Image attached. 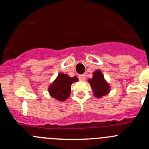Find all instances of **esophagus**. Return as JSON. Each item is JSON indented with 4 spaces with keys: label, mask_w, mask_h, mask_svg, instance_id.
I'll return each instance as SVG.
<instances>
[{
    "label": "esophagus",
    "mask_w": 149,
    "mask_h": 149,
    "mask_svg": "<svg viewBox=\"0 0 149 149\" xmlns=\"http://www.w3.org/2000/svg\"><path fill=\"white\" fill-rule=\"evenodd\" d=\"M78 78L81 81H84L85 79H86V75L85 74H81V75L78 76Z\"/></svg>",
    "instance_id": "34e87169"
}]
</instances>
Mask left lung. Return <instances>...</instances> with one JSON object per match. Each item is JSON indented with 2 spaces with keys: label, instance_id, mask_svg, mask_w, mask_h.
Returning a JSON list of instances; mask_svg holds the SVG:
<instances>
[{
  "label": "left lung",
  "instance_id": "obj_1",
  "mask_svg": "<svg viewBox=\"0 0 149 149\" xmlns=\"http://www.w3.org/2000/svg\"><path fill=\"white\" fill-rule=\"evenodd\" d=\"M93 89V95L96 98H101L110 92V86L104 79L101 70L95 71L93 74V77L88 80Z\"/></svg>",
  "mask_w": 149,
  "mask_h": 149
}]
</instances>
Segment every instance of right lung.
Here are the masks:
<instances>
[{"instance_id": "obj_1", "label": "right lung", "mask_w": 149, "mask_h": 149, "mask_svg": "<svg viewBox=\"0 0 149 149\" xmlns=\"http://www.w3.org/2000/svg\"><path fill=\"white\" fill-rule=\"evenodd\" d=\"M78 81L77 77H69L68 74L60 73L48 87L50 95L59 101H65L71 94V86Z\"/></svg>"}]
</instances>
